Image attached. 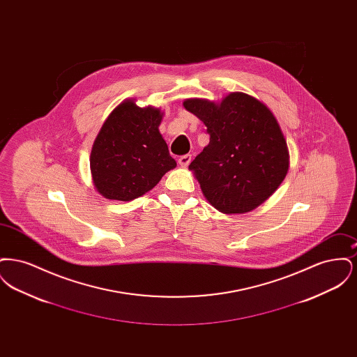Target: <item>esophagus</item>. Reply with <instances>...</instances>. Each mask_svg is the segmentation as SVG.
Wrapping results in <instances>:
<instances>
[{"label":"esophagus","mask_w":357,"mask_h":357,"mask_svg":"<svg viewBox=\"0 0 357 357\" xmlns=\"http://www.w3.org/2000/svg\"><path fill=\"white\" fill-rule=\"evenodd\" d=\"M190 162H191V155H190V153H186V155H183V156H181V158L178 159V163H179L182 167H187V166L190 165Z\"/></svg>","instance_id":"1"}]
</instances>
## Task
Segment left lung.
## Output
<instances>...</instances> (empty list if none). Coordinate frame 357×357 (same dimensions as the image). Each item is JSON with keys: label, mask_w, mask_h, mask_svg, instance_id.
<instances>
[{"label": "left lung", "mask_w": 357, "mask_h": 357, "mask_svg": "<svg viewBox=\"0 0 357 357\" xmlns=\"http://www.w3.org/2000/svg\"><path fill=\"white\" fill-rule=\"evenodd\" d=\"M183 105L210 136L188 166L206 199L225 214L248 213L265 202L289 167L287 142L271 109L241 92L221 104L188 99Z\"/></svg>", "instance_id": "obj_1"}]
</instances>
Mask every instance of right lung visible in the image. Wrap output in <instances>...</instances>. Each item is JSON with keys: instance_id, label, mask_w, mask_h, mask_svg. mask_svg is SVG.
<instances>
[{"instance_id": "add662e5", "label": "right lung", "mask_w": 357, "mask_h": 357, "mask_svg": "<svg viewBox=\"0 0 357 357\" xmlns=\"http://www.w3.org/2000/svg\"><path fill=\"white\" fill-rule=\"evenodd\" d=\"M158 108L119 104L105 120L91 153L93 183L102 197L132 201L176 166L159 132Z\"/></svg>"}]
</instances>
